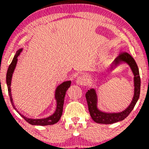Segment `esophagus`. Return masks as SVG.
Instances as JSON below:
<instances>
[{"instance_id": "obj_1", "label": "esophagus", "mask_w": 149, "mask_h": 149, "mask_svg": "<svg viewBox=\"0 0 149 149\" xmlns=\"http://www.w3.org/2000/svg\"><path fill=\"white\" fill-rule=\"evenodd\" d=\"M88 83V78L85 76H80L76 80V83L79 85H84Z\"/></svg>"}]
</instances>
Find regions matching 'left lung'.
I'll return each instance as SVG.
<instances>
[{"label":"left lung","instance_id":"obj_1","mask_svg":"<svg viewBox=\"0 0 149 149\" xmlns=\"http://www.w3.org/2000/svg\"><path fill=\"white\" fill-rule=\"evenodd\" d=\"M122 63H127L132 69L134 74V93L131 104L125 110L120 113H106L99 110L97 108V96L95 89H90L86 92L87 102H88L89 112L92 120L97 123L101 124H112L123 120L128 116L134 109L135 104L139 100L140 95V86H141V79H140L139 69L136 61L127 52H123L114 60L111 69L115 68L118 65Z\"/></svg>","mask_w":149,"mask_h":149}]
</instances>
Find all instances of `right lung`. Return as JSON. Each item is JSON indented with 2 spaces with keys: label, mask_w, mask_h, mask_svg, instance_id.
Returning a JSON list of instances; mask_svg holds the SVG:
<instances>
[{
  "label": "right lung",
  "mask_w": 149,
  "mask_h": 149,
  "mask_svg": "<svg viewBox=\"0 0 149 149\" xmlns=\"http://www.w3.org/2000/svg\"><path fill=\"white\" fill-rule=\"evenodd\" d=\"M22 48L18 49L17 51L16 54L15 55L14 58H13V61H12L11 64H10L9 67H8V72H7L6 75V83L7 85H8V93H9V96L10 99V102H11L12 105L14 109L16 110V111L19 114L20 116L23 118L26 121L27 123L31 125H41V126H45V125H54L57 123L58 121L60 119L61 115H62V111H63V106H64V97L65 95H66V92L67 91V90L71 86V83L70 81H65L64 83H62L60 84L59 86L57 87V89L55 90V100L57 101V108H56V110L54 111V113L52 116H49V117L45 118H42V119H32V118H29L25 117L24 116H23L22 114L20 113L18 111L17 109L15 107L14 103H13V97H12V94H11V80H12V77H13V72H14L15 67H16L17 62V57L19 55L20 53L22 52Z\"/></svg>",
  "instance_id": "right-lung-1"
}]
</instances>
